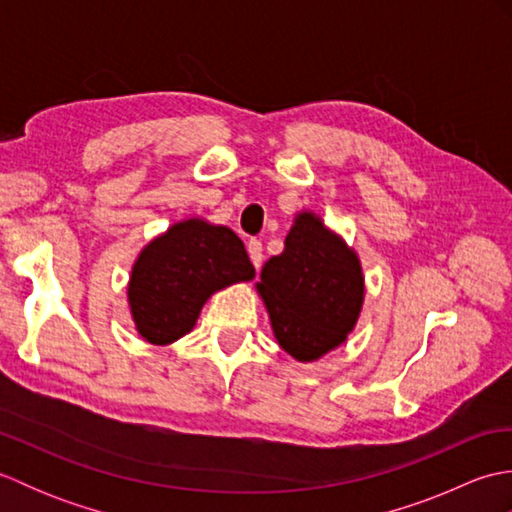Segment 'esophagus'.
Returning <instances> with one entry per match:
<instances>
[{
  "instance_id": "34e87169",
  "label": "esophagus",
  "mask_w": 512,
  "mask_h": 512,
  "mask_svg": "<svg viewBox=\"0 0 512 512\" xmlns=\"http://www.w3.org/2000/svg\"><path fill=\"white\" fill-rule=\"evenodd\" d=\"M246 248H248V257H250V262H253V266H255V268L262 266V262H264V248H262V242H259V239H248Z\"/></svg>"
}]
</instances>
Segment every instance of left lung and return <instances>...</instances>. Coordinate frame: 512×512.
Masks as SVG:
<instances>
[{
    "label": "left lung",
    "mask_w": 512,
    "mask_h": 512,
    "mask_svg": "<svg viewBox=\"0 0 512 512\" xmlns=\"http://www.w3.org/2000/svg\"><path fill=\"white\" fill-rule=\"evenodd\" d=\"M257 288L279 345L299 361H317L343 343L363 303L356 255L312 213L297 217L284 253L264 264Z\"/></svg>",
    "instance_id": "8db88e82"
}]
</instances>
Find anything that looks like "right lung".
Listing matches in <instances>:
<instances>
[{
	"mask_svg": "<svg viewBox=\"0 0 512 512\" xmlns=\"http://www.w3.org/2000/svg\"><path fill=\"white\" fill-rule=\"evenodd\" d=\"M255 277L231 228L187 220L156 237L132 270L129 306L143 339L167 345L187 334L215 290Z\"/></svg>",
	"mask_w": 512,
	"mask_h": 512,
	"instance_id": "add662e5",
	"label": "right lung"
}]
</instances>
